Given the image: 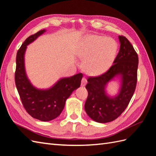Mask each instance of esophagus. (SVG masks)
Returning <instances> with one entry per match:
<instances>
[{"instance_id":"obj_1","label":"esophagus","mask_w":156,"mask_h":156,"mask_svg":"<svg viewBox=\"0 0 156 156\" xmlns=\"http://www.w3.org/2000/svg\"><path fill=\"white\" fill-rule=\"evenodd\" d=\"M86 84H87V79L85 77L82 78V81H81V85H82V86H85Z\"/></svg>"}]
</instances>
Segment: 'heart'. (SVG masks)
<instances>
[{"label":"heart","mask_w":156,"mask_h":156,"mask_svg":"<svg viewBox=\"0 0 156 156\" xmlns=\"http://www.w3.org/2000/svg\"><path fill=\"white\" fill-rule=\"evenodd\" d=\"M117 48L116 42L112 38L89 35L83 42L79 55L85 60L84 67L89 74L100 75L112 66Z\"/></svg>","instance_id":"1"}]
</instances>
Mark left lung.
<instances>
[{"instance_id":"obj_1","label":"left lung","mask_w":156,"mask_h":156,"mask_svg":"<svg viewBox=\"0 0 156 156\" xmlns=\"http://www.w3.org/2000/svg\"><path fill=\"white\" fill-rule=\"evenodd\" d=\"M120 48L114 64L104 74L88 79V90L84 108L88 116L100 123H107L118 118L128 104L135 92L137 84L138 56L133 46L124 36H119ZM122 78L119 95L111 98L106 95L107 83L116 75Z\"/></svg>"}]
</instances>
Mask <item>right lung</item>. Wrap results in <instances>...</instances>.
Listing matches in <instances>:
<instances>
[{"instance_id":"obj_1","label":"right lung","mask_w":156,"mask_h":156,"mask_svg":"<svg viewBox=\"0 0 156 156\" xmlns=\"http://www.w3.org/2000/svg\"><path fill=\"white\" fill-rule=\"evenodd\" d=\"M44 32L45 30H42L30 36L18 50L14 79L22 104L27 113L32 118L46 122L61 114L66 99L80 86L83 75L79 73L70 78H62L48 90H38L30 84L24 69V52L27 46Z\"/></svg>"}]
</instances>
